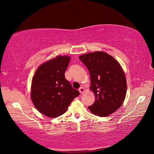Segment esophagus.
Wrapping results in <instances>:
<instances>
[{"label":"esophagus","mask_w":154,"mask_h":154,"mask_svg":"<svg viewBox=\"0 0 154 154\" xmlns=\"http://www.w3.org/2000/svg\"><path fill=\"white\" fill-rule=\"evenodd\" d=\"M79 91L80 92V93H83L85 92V89L83 87H81L79 89Z\"/></svg>","instance_id":"34e87169"}]
</instances>
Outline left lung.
I'll return each mask as SVG.
<instances>
[{
	"mask_svg": "<svg viewBox=\"0 0 154 154\" xmlns=\"http://www.w3.org/2000/svg\"><path fill=\"white\" fill-rule=\"evenodd\" d=\"M89 69L91 89L95 94L94 103L89 106L91 112L107 116L122 106L127 85L125 75L115 59L103 51H95L79 56Z\"/></svg>",
	"mask_w": 154,
	"mask_h": 154,
	"instance_id": "left-lung-1",
	"label": "left lung"
}]
</instances>
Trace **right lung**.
<instances>
[{"instance_id":"1","label":"right lung","mask_w":154,"mask_h":154,"mask_svg":"<svg viewBox=\"0 0 154 154\" xmlns=\"http://www.w3.org/2000/svg\"><path fill=\"white\" fill-rule=\"evenodd\" d=\"M69 56H57L42 64L32 79L31 99L36 109L44 115L56 118L66 112L79 92L65 77Z\"/></svg>"}]
</instances>
